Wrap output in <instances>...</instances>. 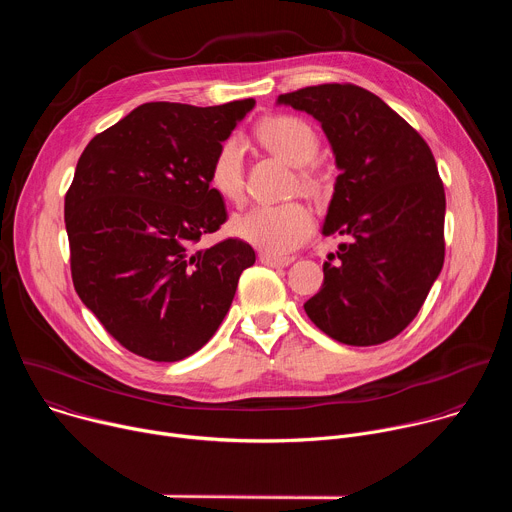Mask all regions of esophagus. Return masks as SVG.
<instances>
[{"instance_id":"34e87169","label":"esophagus","mask_w":512,"mask_h":512,"mask_svg":"<svg viewBox=\"0 0 512 512\" xmlns=\"http://www.w3.org/2000/svg\"><path fill=\"white\" fill-rule=\"evenodd\" d=\"M294 259L296 257H291V255H269V253L259 255V261L269 267H287L289 263H294Z\"/></svg>"}]
</instances>
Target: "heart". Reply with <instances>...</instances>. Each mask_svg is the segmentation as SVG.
<instances>
[{"instance_id":"obj_1","label":"heart","mask_w":512,"mask_h":512,"mask_svg":"<svg viewBox=\"0 0 512 512\" xmlns=\"http://www.w3.org/2000/svg\"><path fill=\"white\" fill-rule=\"evenodd\" d=\"M257 135L265 148L281 156L291 166H304L318 154V135L308 121L296 115H273L259 123ZM208 182L214 192L229 202H239L245 192V141L233 133L225 137L210 160ZM300 182L312 186L308 172H300ZM314 229L310 210L300 202L257 204L237 214L231 231L241 241L269 253L281 255L302 245Z\"/></svg>"}]
</instances>
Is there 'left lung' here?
I'll use <instances>...</instances> for the list:
<instances>
[{
	"label": "left lung",
	"mask_w": 512,
	"mask_h": 512,
	"mask_svg": "<svg viewBox=\"0 0 512 512\" xmlns=\"http://www.w3.org/2000/svg\"><path fill=\"white\" fill-rule=\"evenodd\" d=\"M277 103L322 123L340 170L322 233L348 237L304 304L330 338L375 346L403 332L444 267L446 192L425 139L375 93L328 83Z\"/></svg>",
	"instance_id": "8db88e82"
}]
</instances>
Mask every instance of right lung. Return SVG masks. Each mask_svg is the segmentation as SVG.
Here are the masks:
<instances>
[{
  "label": "right lung",
  "mask_w": 512,
  "mask_h": 512,
  "mask_svg": "<svg viewBox=\"0 0 512 512\" xmlns=\"http://www.w3.org/2000/svg\"><path fill=\"white\" fill-rule=\"evenodd\" d=\"M143 103L97 133L64 196L72 283L129 352L176 362L221 326L255 251L241 239L198 243L227 221L210 160L253 109Z\"/></svg>",
  "instance_id": "obj_1"
}]
</instances>
